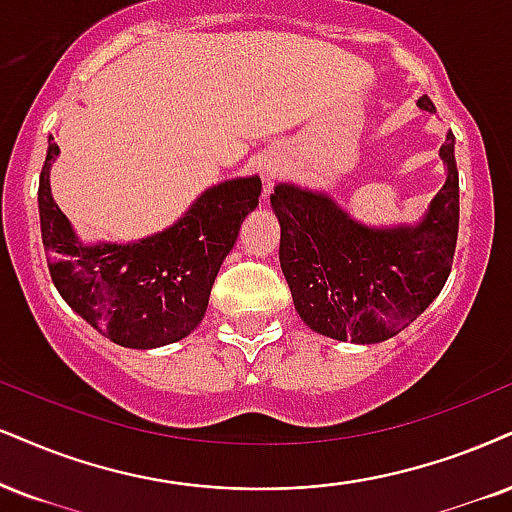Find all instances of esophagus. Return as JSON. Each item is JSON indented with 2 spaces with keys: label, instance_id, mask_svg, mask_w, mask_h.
Here are the masks:
<instances>
[{
  "label": "esophagus",
  "instance_id": "obj_1",
  "mask_svg": "<svg viewBox=\"0 0 512 512\" xmlns=\"http://www.w3.org/2000/svg\"><path fill=\"white\" fill-rule=\"evenodd\" d=\"M275 178V170L273 168H266V170H263V180H273Z\"/></svg>",
  "mask_w": 512,
  "mask_h": 512
}]
</instances>
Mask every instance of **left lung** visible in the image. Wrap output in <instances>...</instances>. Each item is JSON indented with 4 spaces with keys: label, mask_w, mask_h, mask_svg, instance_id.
I'll return each mask as SVG.
<instances>
[{
    "label": "left lung",
    "mask_w": 512,
    "mask_h": 512,
    "mask_svg": "<svg viewBox=\"0 0 512 512\" xmlns=\"http://www.w3.org/2000/svg\"><path fill=\"white\" fill-rule=\"evenodd\" d=\"M434 111L427 97L418 102ZM456 137L441 159L446 185L425 220L413 227L370 230L353 223L325 194L277 185L270 194L280 220V266L296 313L311 330L339 342L375 344L399 334L432 304L449 280L458 242Z\"/></svg>",
    "instance_id": "obj_1"
}]
</instances>
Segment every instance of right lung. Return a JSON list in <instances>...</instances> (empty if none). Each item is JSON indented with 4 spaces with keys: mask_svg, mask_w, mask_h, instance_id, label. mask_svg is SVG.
Wrapping results in <instances>:
<instances>
[{
    "mask_svg": "<svg viewBox=\"0 0 512 512\" xmlns=\"http://www.w3.org/2000/svg\"><path fill=\"white\" fill-rule=\"evenodd\" d=\"M56 154L59 144L49 137L37 204L59 294L121 346L154 349L180 342L204 318L220 263L235 246L242 220L258 206L261 180L239 178L206 189L185 218L137 244L82 246L49 189Z\"/></svg>",
    "mask_w": 512,
    "mask_h": 512,
    "instance_id": "add662e5",
    "label": "right lung"
}]
</instances>
